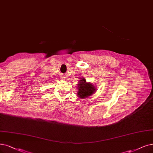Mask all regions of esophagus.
<instances>
[{
  "mask_svg": "<svg viewBox=\"0 0 153 153\" xmlns=\"http://www.w3.org/2000/svg\"><path fill=\"white\" fill-rule=\"evenodd\" d=\"M60 78L62 79H63V78H64V76L63 75H62L61 76H60Z\"/></svg>",
  "mask_w": 153,
  "mask_h": 153,
  "instance_id": "obj_1",
  "label": "esophagus"
}]
</instances>
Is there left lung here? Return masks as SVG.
<instances>
[{
	"instance_id": "obj_1",
	"label": "left lung",
	"mask_w": 153,
	"mask_h": 153,
	"mask_svg": "<svg viewBox=\"0 0 153 153\" xmlns=\"http://www.w3.org/2000/svg\"><path fill=\"white\" fill-rule=\"evenodd\" d=\"M79 82L78 97L81 98H85L90 97L94 93L95 88L89 83H86V80L84 79H82V80Z\"/></svg>"
}]
</instances>
